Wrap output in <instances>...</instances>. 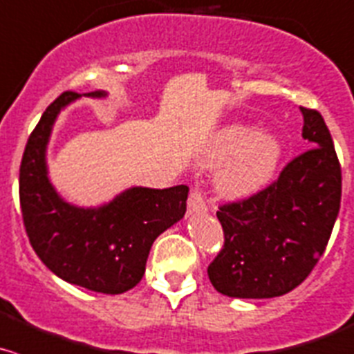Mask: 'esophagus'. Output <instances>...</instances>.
Segmentation results:
<instances>
[{"label": "esophagus", "instance_id": "1", "mask_svg": "<svg viewBox=\"0 0 354 354\" xmlns=\"http://www.w3.org/2000/svg\"><path fill=\"white\" fill-rule=\"evenodd\" d=\"M188 209H190V211H205V209H207L202 190L194 188V190L190 192V197H188Z\"/></svg>", "mask_w": 354, "mask_h": 354}]
</instances>
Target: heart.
Returning a JSON list of instances; mask_svg holds the SVG:
<instances>
[{
  "label": "heart",
  "mask_w": 354,
  "mask_h": 354,
  "mask_svg": "<svg viewBox=\"0 0 354 354\" xmlns=\"http://www.w3.org/2000/svg\"><path fill=\"white\" fill-rule=\"evenodd\" d=\"M283 147L277 136L243 124L223 128L205 152V164L226 160L216 176V187L226 198L250 197L273 180L282 160Z\"/></svg>",
  "instance_id": "b5f03b06"
}]
</instances>
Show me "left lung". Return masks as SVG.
<instances>
[{
  "instance_id": "obj_1",
  "label": "left lung",
  "mask_w": 354,
  "mask_h": 354,
  "mask_svg": "<svg viewBox=\"0 0 354 354\" xmlns=\"http://www.w3.org/2000/svg\"><path fill=\"white\" fill-rule=\"evenodd\" d=\"M301 112L311 149L287 162L268 187L216 212L225 242L207 275L225 296H283L308 279L325 252L341 207V164L320 112Z\"/></svg>"
}]
</instances>
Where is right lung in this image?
Returning a JSON list of instances; mask_svg holds the SVG:
<instances>
[{
  "mask_svg": "<svg viewBox=\"0 0 354 354\" xmlns=\"http://www.w3.org/2000/svg\"><path fill=\"white\" fill-rule=\"evenodd\" d=\"M84 95L105 97L104 91ZM79 97L64 91L27 140L19 178L24 226L34 252L62 280L93 292L122 294L142 280L153 240L183 218L188 187H135L98 209L62 201L48 181L44 150L58 112Z\"/></svg>",
  "mask_w": 354,
  "mask_h": 354,
  "instance_id": "obj_1",
  "label": "right lung"
}]
</instances>
